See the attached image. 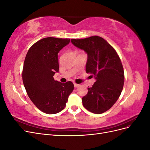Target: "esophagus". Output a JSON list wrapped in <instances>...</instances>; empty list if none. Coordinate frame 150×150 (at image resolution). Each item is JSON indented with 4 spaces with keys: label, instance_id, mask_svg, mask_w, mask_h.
Returning a JSON list of instances; mask_svg holds the SVG:
<instances>
[{
    "label": "esophagus",
    "instance_id": "obj_1",
    "mask_svg": "<svg viewBox=\"0 0 150 150\" xmlns=\"http://www.w3.org/2000/svg\"><path fill=\"white\" fill-rule=\"evenodd\" d=\"M74 86L75 88H78V87H79V84H76V83H74Z\"/></svg>",
    "mask_w": 150,
    "mask_h": 150
}]
</instances>
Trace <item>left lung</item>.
<instances>
[{
    "label": "left lung",
    "instance_id": "left-lung-1",
    "mask_svg": "<svg viewBox=\"0 0 150 150\" xmlns=\"http://www.w3.org/2000/svg\"><path fill=\"white\" fill-rule=\"evenodd\" d=\"M71 41L87 53L86 71L96 79L82 98L83 106L90 112L101 114L114 105L123 88L124 70L120 58L115 49L98 35Z\"/></svg>",
    "mask_w": 150,
    "mask_h": 150
}]
</instances>
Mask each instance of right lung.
Returning a JSON list of instances; mask_svg holds the SVG:
<instances>
[{"label":"right lung","mask_w":150,"mask_h":150,"mask_svg":"<svg viewBox=\"0 0 150 150\" xmlns=\"http://www.w3.org/2000/svg\"><path fill=\"white\" fill-rule=\"evenodd\" d=\"M69 42L70 39L46 38L33 44L26 54L24 86L32 102L46 114L61 111L74 89L71 81L62 83L53 78L59 69L57 54Z\"/></svg>","instance_id":"1"}]
</instances>
